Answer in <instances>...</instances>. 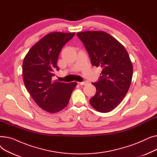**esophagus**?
<instances>
[{
  "label": "esophagus",
  "instance_id": "obj_1",
  "mask_svg": "<svg viewBox=\"0 0 157 157\" xmlns=\"http://www.w3.org/2000/svg\"><path fill=\"white\" fill-rule=\"evenodd\" d=\"M87 83H88V82H87L86 81H83V82H78V85H82V86L86 85Z\"/></svg>",
  "mask_w": 157,
  "mask_h": 157
}]
</instances>
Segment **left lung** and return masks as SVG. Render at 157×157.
Listing matches in <instances>:
<instances>
[{"label":"left lung","mask_w":157,"mask_h":157,"mask_svg":"<svg viewBox=\"0 0 157 157\" xmlns=\"http://www.w3.org/2000/svg\"><path fill=\"white\" fill-rule=\"evenodd\" d=\"M88 53L92 65L102 71L96 83L95 95L90 98L93 108L101 113L114 109L127 94L133 74L128 52L118 40L103 31L77 33Z\"/></svg>","instance_id":"left-lung-1"}]
</instances>
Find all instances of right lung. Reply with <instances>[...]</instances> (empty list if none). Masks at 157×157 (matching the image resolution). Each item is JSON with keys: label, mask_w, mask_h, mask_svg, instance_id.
Here are the masks:
<instances>
[{"label": "right lung", "mask_w": 157, "mask_h": 157, "mask_svg": "<svg viewBox=\"0 0 157 157\" xmlns=\"http://www.w3.org/2000/svg\"><path fill=\"white\" fill-rule=\"evenodd\" d=\"M75 32H51L40 39L25 56L22 72L28 92L41 109L50 113L67 105L76 82L63 83L52 78L59 71L57 60L63 46Z\"/></svg>", "instance_id": "obj_1"}]
</instances>
